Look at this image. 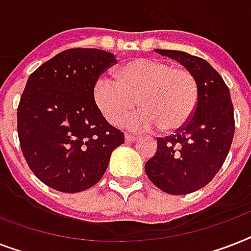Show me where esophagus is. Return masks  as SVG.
Returning <instances> with one entry per match:
<instances>
[{
  "instance_id": "1",
  "label": "esophagus",
  "mask_w": 251,
  "mask_h": 251,
  "mask_svg": "<svg viewBox=\"0 0 251 251\" xmlns=\"http://www.w3.org/2000/svg\"><path fill=\"white\" fill-rule=\"evenodd\" d=\"M138 139V137H135V135H130V134H125V141L126 143H133V142H135Z\"/></svg>"
}]
</instances>
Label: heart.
Returning <instances> with one entry per match:
<instances>
[{"mask_svg":"<svg viewBox=\"0 0 251 251\" xmlns=\"http://www.w3.org/2000/svg\"><path fill=\"white\" fill-rule=\"evenodd\" d=\"M94 102L110 125H121L135 105L137 113L126 121L133 130L163 131L181 129L198 102V84L185 68L155 58H137L114 72V79L100 78L94 86Z\"/></svg>","mask_w":251,"mask_h":251,"instance_id":"b5f03b06","label":"heart"}]
</instances>
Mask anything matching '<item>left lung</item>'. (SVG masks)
Listing matches in <instances>:
<instances>
[{
    "label": "left lung",
    "mask_w": 251,
    "mask_h": 251,
    "mask_svg": "<svg viewBox=\"0 0 251 251\" xmlns=\"http://www.w3.org/2000/svg\"><path fill=\"white\" fill-rule=\"evenodd\" d=\"M178 61L194 75L198 102L190 120L175 134L157 138V151L145 165L160 190L183 195L206 186L224 164L234 135L229 88L206 60L181 50L155 49Z\"/></svg>",
    "instance_id": "obj_1"
}]
</instances>
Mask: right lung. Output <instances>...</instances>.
<instances>
[{
	"mask_svg": "<svg viewBox=\"0 0 251 251\" xmlns=\"http://www.w3.org/2000/svg\"><path fill=\"white\" fill-rule=\"evenodd\" d=\"M117 62L113 53L74 48L29 75L18 105V137L29 169L47 186L79 193L99 182L124 133L94 102V86Z\"/></svg>",
	"mask_w": 251,
	"mask_h": 251,
	"instance_id": "add662e5",
	"label": "right lung"
}]
</instances>
